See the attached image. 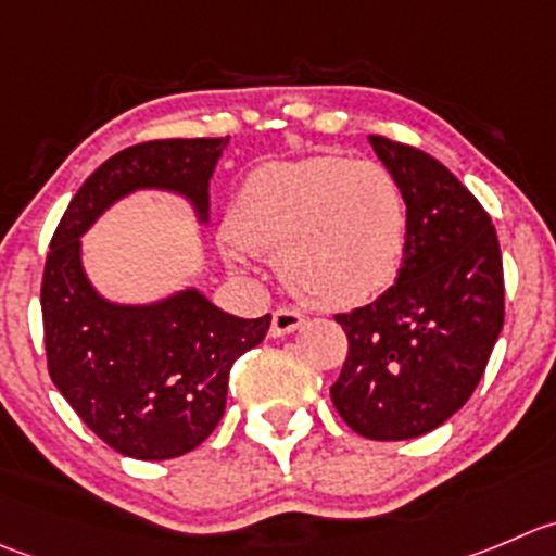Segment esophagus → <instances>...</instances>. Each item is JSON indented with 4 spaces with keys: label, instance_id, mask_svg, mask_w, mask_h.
<instances>
[{
    "label": "esophagus",
    "instance_id": "34e87169",
    "mask_svg": "<svg viewBox=\"0 0 556 556\" xmlns=\"http://www.w3.org/2000/svg\"><path fill=\"white\" fill-rule=\"evenodd\" d=\"M303 321L305 316L300 314L298 308H292V305H281V308L273 311V325H269V332H273V336H289V332L298 330Z\"/></svg>",
    "mask_w": 556,
    "mask_h": 556
}]
</instances>
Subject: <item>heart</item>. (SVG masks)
Returning a JSON list of instances; mask_svg holds the SVG:
<instances>
[{"label": "heart", "mask_w": 556, "mask_h": 556, "mask_svg": "<svg viewBox=\"0 0 556 556\" xmlns=\"http://www.w3.org/2000/svg\"><path fill=\"white\" fill-rule=\"evenodd\" d=\"M231 235L248 251L281 253V278L300 300L354 308L399 275L406 202L382 163L311 155L248 174Z\"/></svg>", "instance_id": "1"}]
</instances>
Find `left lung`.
Here are the masks:
<instances>
[{"label": "left lung", "mask_w": 556, "mask_h": 556, "mask_svg": "<svg viewBox=\"0 0 556 556\" xmlns=\"http://www.w3.org/2000/svg\"><path fill=\"white\" fill-rule=\"evenodd\" d=\"M406 202L399 278L371 305L336 314L349 341L332 406L366 440L433 431L478 388L505 321L494 224L437 157L371 136Z\"/></svg>", "instance_id": "1"}]
</instances>
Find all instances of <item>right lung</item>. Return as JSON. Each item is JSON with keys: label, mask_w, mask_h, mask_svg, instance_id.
I'll use <instances>...</instances> for the list:
<instances>
[{"label": "right lung", "mask_w": 556, "mask_h": 556, "mask_svg": "<svg viewBox=\"0 0 556 556\" xmlns=\"http://www.w3.org/2000/svg\"><path fill=\"white\" fill-rule=\"evenodd\" d=\"M229 139H155L111 155L67 204L46 256L40 308L51 382L116 453L163 462L207 440L226 409L237 357L264 341L269 314L240 319L199 292L125 308L94 294L78 237L134 188H168L207 213V188Z\"/></svg>", "instance_id": "right-lung-1"}]
</instances>
